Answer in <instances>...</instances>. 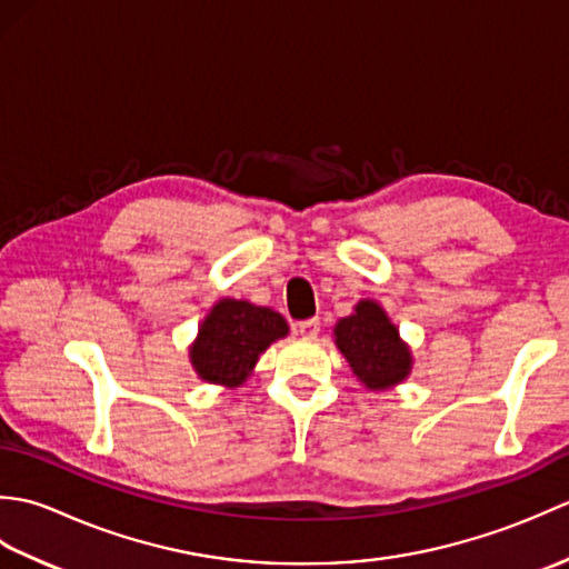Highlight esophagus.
<instances>
[{
	"label": "esophagus",
	"mask_w": 569,
	"mask_h": 569,
	"mask_svg": "<svg viewBox=\"0 0 569 569\" xmlns=\"http://www.w3.org/2000/svg\"><path fill=\"white\" fill-rule=\"evenodd\" d=\"M298 332H300V337H303V340H316L318 332H320V320L310 318V320L298 322Z\"/></svg>",
	"instance_id": "obj_1"
}]
</instances>
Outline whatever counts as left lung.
<instances>
[{
    "label": "left lung",
    "mask_w": 569,
    "mask_h": 569,
    "mask_svg": "<svg viewBox=\"0 0 569 569\" xmlns=\"http://www.w3.org/2000/svg\"><path fill=\"white\" fill-rule=\"evenodd\" d=\"M332 337L349 369L369 391L393 389L413 371V352L379 300L361 298L347 318L335 322Z\"/></svg>",
    "instance_id": "obj_1"
}]
</instances>
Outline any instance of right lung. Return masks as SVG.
<instances>
[{"instance_id":"add662e5","label":"right lung","mask_w":569,"mask_h":569,"mask_svg":"<svg viewBox=\"0 0 569 569\" xmlns=\"http://www.w3.org/2000/svg\"><path fill=\"white\" fill-rule=\"evenodd\" d=\"M286 335L288 322L281 312L249 300L220 298L188 347L192 371L204 383L237 389L251 377L266 349Z\"/></svg>"}]
</instances>
